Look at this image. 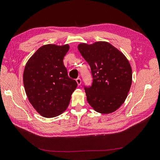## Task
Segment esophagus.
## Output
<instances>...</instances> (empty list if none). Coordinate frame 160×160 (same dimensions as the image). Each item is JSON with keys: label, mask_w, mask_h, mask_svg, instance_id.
<instances>
[{"label": "esophagus", "mask_w": 160, "mask_h": 160, "mask_svg": "<svg viewBox=\"0 0 160 160\" xmlns=\"http://www.w3.org/2000/svg\"><path fill=\"white\" fill-rule=\"evenodd\" d=\"M76 82H77V84H78V86H80L81 84L82 81H81V79L80 78H76Z\"/></svg>", "instance_id": "1"}]
</instances>
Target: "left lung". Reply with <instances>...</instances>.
Masks as SVG:
<instances>
[{"label":"left lung","instance_id":"left-lung-1","mask_svg":"<svg viewBox=\"0 0 160 160\" xmlns=\"http://www.w3.org/2000/svg\"><path fill=\"white\" fill-rule=\"evenodd\" d=\"M80 54L91 67L93 82L85 87L89 105L100 113H112L124 103L132 84V68L126 56L105 41L80 43Z\"/></svg>","mask_w":160,"mask_h":160}]
</instances>
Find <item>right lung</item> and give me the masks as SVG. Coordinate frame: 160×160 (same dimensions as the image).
Listing matches in <instances>:
<instances>
[{
	"mask_svg": "<svg viewBox=\"0 0 160 160\" xmlns=\"http://www.w3.org/2000/svg\"><path fill=\"white\" fill-rule=\"evenodd\" d=\"M69 44H45L28 59L23 81L30 103L40 116L54 118L68 108L76 82L68 76L63 58Z\"/></svg>",
	"mask_w": 160,
	"mask_h": 160,
	"instance_id": "add662e5",
	"label": "right lung"
}]
</instances>
